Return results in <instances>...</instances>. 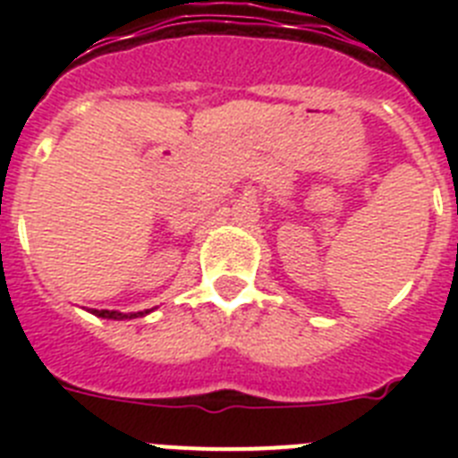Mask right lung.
<instances>
[{
	"instance_id": "obj_1",
	"label": "right lung",
	"mask_w": 458,
	"mask_h": 458,
	"mask_svg": "<svg viewBox=\"0 0 458 458\" xmlns=\"http://www.w3.org/2000/svg\"><path fill=\"white\" fill-rule=\"evenodd\" d=\"M96 317H103V318H114V321H123V318H137V317H144L148 314L147 311H137V314H123V311H116V310H93Z\"/></svg>"
}]
</instances>
